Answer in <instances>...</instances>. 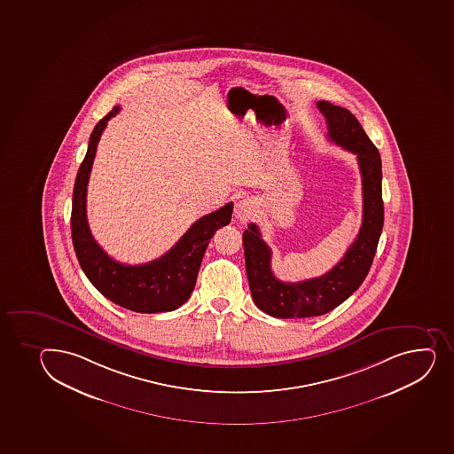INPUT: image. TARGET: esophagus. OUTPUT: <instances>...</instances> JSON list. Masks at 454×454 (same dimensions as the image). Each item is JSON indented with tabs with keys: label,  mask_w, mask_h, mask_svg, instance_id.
I'll return each instance as SVG.
<instances>
[{
	"label": "esophagus",
	"mask_w": 454,
	"mask_h": 454,
	"mask_svg": "<svg viewBox=\"0 0 454 454\" xmlns=\"http://www.w3.org/2000/svg\"><path fill=\"white\" fill-rule=\"evenodd\" d=\"M256 202L253 201L252 198H244L235 204V217L239 222H247L252 219L253 215H256Z\"/></svg>",
	"instance_id": "esophagus-1"
}]
</instances>
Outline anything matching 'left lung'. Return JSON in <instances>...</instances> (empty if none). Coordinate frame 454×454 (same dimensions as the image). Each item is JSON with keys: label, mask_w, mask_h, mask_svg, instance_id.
<instances>
[{"label": "left lung", "mask_w": 454, "mask_h": 454, "mask_svg": "<svg viewBox=\"0 0 454 454\" xmlns=\"http://www.w3.org/2000/svg\"><path fill=\"white\" fill-rule=\"evenodd\" d=\"M317 107L326 117L329 140L357 156L364 193L362 226L344 257L331 271L309 280L285 283L272 272L271 248L263 241L261 231L256 224H248L243 234L248 286L257 309L272 317H313L337 309L368 276L383 231V176L379 150L347 108L327 101H318Z\"/></svg>", "instance_id": "1"}]
</instances>
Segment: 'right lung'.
<instances>
[{"label":"right lung","instance_id":"add662e5","mask_svg":"<svg viewBox=\"0 0 454 454\" xmlns=\"http://www.w3.org/2000/svg\"><path fill=\"white\" fill-rule=\"evenodd\" d=\"M119 113L113 108L95 125L88 152L80 165L73 191L71 237L75 256L90 283L114 304L136 313H162L182 307L197 283L202 256L215 231L231 222L234 204L230 202L202 215L164 256L141 265H125L108 256L90 234L86 217V192L97 145L107 121Z\"/></svg>","mask_w":454,"mask_h":454}]
</instances>
